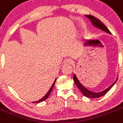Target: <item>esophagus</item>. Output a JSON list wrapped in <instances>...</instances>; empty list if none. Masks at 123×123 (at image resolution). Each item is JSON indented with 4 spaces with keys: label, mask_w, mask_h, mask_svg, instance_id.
I'll return each mask as SVG.
<instances>
[{
    "label": "esophagus",
    "mask_w": 123,
    "mask_h": 123,
    "mask_svg": "<svg viewBox=\"0 0 123 123\" xmlns=\"http://www.w3.org/2000/svg\"><path fill=\"white\" fill-rule=\"evenodd\" d=\"M72 63V60L70 59H67L65 61V64H67V65H69V64Z\"/></svg>",
    "instance_id": "obj_1"
}]
</instances>
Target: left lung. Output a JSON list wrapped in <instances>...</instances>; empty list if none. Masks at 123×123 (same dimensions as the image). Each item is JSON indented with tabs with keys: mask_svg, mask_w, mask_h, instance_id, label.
Returning a JSON list of instances; mask_svg holds the SVG:
<instances>
[{
	"mask_svg": "<svg viewBox=\"0 0 123 123\" xmlns=\"http://www.w3.org/2000/svg\"><path fill=\"white\" fill-rule=\"evenodd\" d=\"M85 16H86V18H88L95 27L101 29V30L105 31L107 33H109V34H111V32L110 31V30H109L105 25L102 22H101V21H100L98 19H97L96 18H95V17L92 15H86ZM73 79H74V82H75V85H76V86L78 87V88L79 89L80 91L82 92V94H84L85 96L87 97V98H99V97H101L102 96L104 95V94H105L108 92H109V90L114 85V84H115L116 82H117V80H118V78H117V79H116V80L114 82V83L112 84V85H110V86H109V87H108L107 88L105 89V90H104L102 92H98V93H94V92H91V91L88 90V89H86L85 87H84V86L80 84V82H79L78 79L77 78L75 74H74Z\"/></svg>",
	"mask_w": 123,
	"mask_h": 123,
	"instance_id": "8db88e82",
	"label": "left lung"
}]
</instances>
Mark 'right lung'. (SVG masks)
<instances>
[{
  "instance_id": "1",
  "label": "right lung",
  "mask_w": 123,
  "mask_h": 123,
  "mask_svg": "<svg viewBox=\"0 0 123 123\" xmlns=\"http://www.w3.org/2000/svg\"><path fill=\"white\" fill-rule=\"evenodd\" d=\"M56 80H57V79H55V81H54V83H53V84H52V85L51 87L50 88V89H49V91H48V93H46V95H45L43 97V98H41V99L38 100V101H35V102H33V103H39V102H43V101H45V100H46V99L48 98V97H49V94H50V93H51V92H52V90L53 88H54V85H55V81H56Z\"/></svg>"
}]
</instances>
